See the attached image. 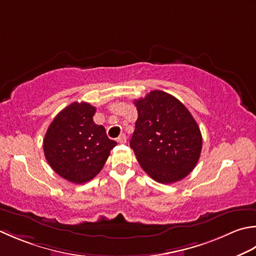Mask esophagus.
Instances as JSON below:
<instances>
[{"label":"esophagus","instance_id":"obj_1","mask_svg":"<svg viewBox=\"0 0 256 256\" xmlns=\"http://www.w3.org/2000/svg\"><path fill=\"white\" fill-rule=\"evenodd\" d=\"M118 143H121V144L126 143V136H125V134L120 135V136L118 138Z\"/></svg>","mask_w":256,"mask_h":256}]
</instances>
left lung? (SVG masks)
<instances>
[{
	"mask_svg": "<svg viewBox=\"0 0 256 256\" xmlns=\"http://www.w3.org/2000/svg\"><path fill=\"white\" fill-rule=\"evenodd\" d=\"M134 104L138 118L130 146L142 168L163 184L188 176L202 151V134L192 114L176 98L158 90Z\"/></svg>",
	"mask_w": 256,
	"mask_h": 256,
	"instance_id": "8db88e82",
	"label": "left lung"
}]
</instances>
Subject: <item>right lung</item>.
Returning a JSON list of instances; mask_svg holds the SVG:
<instances>
[{
  "instance_id": "obj_1",
  "label": "right lung",
  "mask_w": 256,
  "mask_h": 256,
  "mask_svg": "<svg viewBox=\"0 0 256 256\" xmlns=\"http://www.w3.org/2000/svg\"><path fill=\"white\" fill-rule=\"evenodd\" d=\"M95 111L90 103L73 102L54 118L43 140L50 166L75 184L96 176L116 145L104 126L94 123Z\"/></svg>"
}]
</instances>
